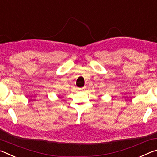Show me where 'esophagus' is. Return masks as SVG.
Instances as JSON below:
<instances>
[{"label": "esophagus", "instance_id": "1", "mask_svg": "<svg viewBox=\"0 0 157 157\" xmlns=\"http://www.w3.org/2000/svg\"><path fill=\"white\" fill-rule=\"evenodd\" d=\"M86 89V87H82V88H78V90H80V91H83V90Z\"/></svg>", "mask_w": 157, "mask_h": 157}]
</instances>
